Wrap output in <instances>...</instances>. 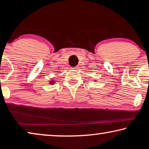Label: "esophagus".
I'll list each match as a JSON object with an SVG mask.
<instances>
[{
  "instance_id": "1",
  "label": "esophagus",
  "mask_w": 149,
  "mask_h": 149,
  "mask_svg": "<svg viewBox=\"0 0 149 149\" xmlns=\"http://www.w3.org/2000/svg\"><path fill=\"white\" fill-rule=\"evenodd\" d=\"M79 67L76 66V67H72V69H74V70H77V69H79Z\"/></svg>"
}]
</instances>
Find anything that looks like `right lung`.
<instances>
[{"mask_svg": "<svg viewBox=\"0 0 149 149\" xmlns=\"http://www.w3.org/2000/svg\"><path fill=\"white\" fill-rule=\"evenodd\" d=\"M54 83V80H52V81H50V84H53Z\"/></svg>", "mask_w": 149, "mask_h": 149, "instance_id": "right-lung-1", "label": "right lung"}]
</instances>
